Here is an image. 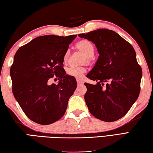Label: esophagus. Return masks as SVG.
Here are the masks:
<instances>
[{"label": "esophagus", "instance_id": "obj_1", "mask_svg": "<svg viewBox=\"0 0 153 153\" xmlns=\"http://www.w3.org/2000/svg\"><path fill=\"white\" fill-rule=\"evenodd\" d=\"M76 81L77 83L78 84H84V81H83V79L82 78H79V77H77L76 78Z\"/></svg>", "mask_w": 153, "mask_h": 153}]
</instances>
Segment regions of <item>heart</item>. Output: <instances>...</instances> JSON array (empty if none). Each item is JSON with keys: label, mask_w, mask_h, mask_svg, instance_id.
<instances>
[{"label": "heart", "mask_w": 153, "mask_h": 153, "mask_svg": "<svg viewBox=\"0 0 153 153\" xmlns=\"http://www.w3.org/2000/svg\"><path fill=\"white\" fill-rule=\"evenodd\" d=\"M77 48L84 53L87 57L90 58L94 55L95 48L92 44L88 40H82L77 43ZM69 55V51L67 50L63 55V59L65 61L68 59ZM85 71V69L82 66H70L66 69V72L69 76L74 77H80Z\"/></svg>", "instance_id": "heart-1"}]
</instances>
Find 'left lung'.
Listing matches in <instances>:
<instances>
[{
  "label": "left lung",
  "mask_w": 153,
  "mask_h": 153,
  "mask_svg": "<svg viewBox=\"0 0 153 153\" xmlns=\"http://www.w3.org/2000/svg\"><path fill=\"white\" fill-rule=\"evenodd\" d=\"M78 36L95 44L99 53L95 65L86 76L96 84H84L88 110L102 121L118 120L128 112L140 94L143 72L134 49L117 33L107 29Z\"/></svg>",
  "instance_id": "1"
}]
</instances>
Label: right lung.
I'll list each match as a JSON object with an SVG mask.
<instances>
[{"label": "right lung", "instance_id": "obj_1", "mask_svg": "<svg viewBox=\"0 0 153 153\" xmlns=\"http://www.w3.org/2000/svg\"><path fill=\"white\" fill-rule=\"evenodd\" d=\"M77 35H43L21 47L16 52L10 75L16 100L29 119L48 125L59 120L77 87L74 76L65 74L63 55ZM55 75L58 84L49 85Z\"/></svg>", "mask_w": 153, "mask_h": 153}]
</instances>
